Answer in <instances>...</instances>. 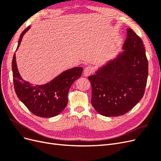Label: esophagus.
Segmentation results:
<instances>
[{
  "label": "esophagus",
  "instance_id": "obj_1",
  "mask_svg": "<svg viewBox=\"0 0 161 161\" xmlns=\"http://www.w3.org/2000/svg\"><path fill=\"white\" fill-rule=\"evenodd\" d=\"M92 71H93V69H92V68L91 66H87V67L85 68V70H84L83 75L85 76H89L91 75V74L92 72Z\"/></svg>",
  "mask_w": 161,
  "mask_h": 161
}]
</instances>
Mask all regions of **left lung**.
<instances>
[{
    "mask_svg": "<svg viewBox=\"0 0 161 161\" xmlns=\"http://www.w3.org/2000/svg\"><path fill=\"white\" fill-rule=\"evenodd\" d=\"M123 52L89 76L91 104L102 115L115 117L132 109L142 98L148 75V64L142 40L127 29Z\"/></svg>",
    "mask_w": 161,
    "mask_h": 161,
    "instance_id": "1",
    "label": "left lung"
}]
</instances>
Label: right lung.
<instances>
[{"label": "right lung", "mask_w": 161, "mask_h": 161, "mask_svg": "<svg viewBox=\"0 0 161 161\" xmlns=\"http://www.w3.org/2000/svg\"><path fill=\"white\" fill-rule=\"evenodd\" d=\"M30 28L29 26L21 33L16 50L23 36ZM82 70V67L72 68L62 72L47 83L33 85L23 80L19 74L14 53L12 61L14 91L18 98L34 115L41 118H52L66 108L69 91L73 82L81 76Z\"/></svg>", "instance_id": "add662e5"}]
</instances>
